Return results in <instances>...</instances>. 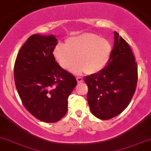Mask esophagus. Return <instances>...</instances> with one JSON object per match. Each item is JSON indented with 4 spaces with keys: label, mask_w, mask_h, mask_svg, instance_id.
Instances as JSON below:
<instances>
[{
    "label": "esophagus",
    "mask_w": 151,
    "mask_h": 151,
    "mask_svg": "<svg viewBox=\"0 0 151 151\" xmlns=\"http://www.w3.org/2000/svg\"><path fill=\"white\" fill-rule=\"evenodd\" d=\"M77 82L79 84V83L83 82V78L80 77H77Z\"/></svg>",
    "instance_id": "obj_1"
}]
</instances>
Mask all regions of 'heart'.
I'll return each mask as SVG.
<instances>
[{
    "mask_svg": "<svg viewBox=\"0 0 151 151\" xmlns=\"http://www.w3.org/2000/svg\"><path fill=\"white\" fill-rule=\"evenodd\" d=\"M112 48L110 42L96 34L82 33L67 40L65 45H58L54 51L55 58L63 69L88 74L99 72L108 63Z\"/></svg>",
    "mask_w": 151,
    "mask_h": 151,
    "instance_id": "1",
    "label": "heart"
}]
</instances>
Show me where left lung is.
Wrapping results in <instances>:
<instances>
[{
	"label": "left lung",
	"mask_w": 151,
	"mask_h": 151,
	"mask_svg": "<svg viewBox=\"0 0 151 151\" xmlns=\"http://www.w3.org/2000/svg\"><path fill=\"white\" fill-rule=\"evenodd\" d=\"M87 101L91 113L108 120L129 104L138 82V67L129 45L114 32V45L104 69L85 77Z\"/></svg>",
	"instance_id": "8db88e82"
}]
</instances>
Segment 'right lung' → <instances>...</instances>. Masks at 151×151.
I'll use <instances>...</instances> for the list:
<instances>
[{"label":"right lung","instance_id":"obj_1","mask_svg":"<svg viewBox=\"0 0 151 151\" xmlns=\"http://www.w3.org/2000/svg\"><path fill=\"white\" fill-rule=\"evenodd\" d=\"M54 35H32L19 50L15 84L22 104L38 120L55 123L65 116L68 97L77 84L72 74L55 61Z\"/></svg>","mask_w":151,"mask_h":151}]
</instances>
